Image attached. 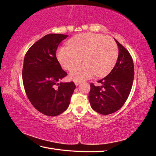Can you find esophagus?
<instances>
[{"mask_svg": "<svg viewBox=\"0 0 156 156\" xmlns=\"http://www.w3.org/2000/svg\"><path fill=\"white\" fill-rule=\"evenodd\" d=\"M74 83H75V84H76V86H78V84H80V81H76V80H74Z\"/></svg>", "mask_w": 156, "mask_h": 156, "instance_id": "esophagus-1", "label": "esophagus"}]
</instances>
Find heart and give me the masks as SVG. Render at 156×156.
<instances>
[{
    "label": "heart",
    "instance_id": "b5f03b06",
    "mask_svg": "<svg viewBox=\"0 0 156 156\" xmlns=\"http://www.w3.org/2000/svg\"><path fill=\"white\" fill-rule=\"evenodd\" d=\"M56 56L60 64L67 70L83 58L85 62L74 66L69 73L70 78L80 81L90 78L94 74L97 77L107 75L117 61L118 49L115 41L111 37L84 33L71 39L67 47H60Z\"/></svg>",
    "mask_w": 156,
    "mask_h": 156
}]
</instances>
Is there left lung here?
Returning <instances> with one entry per match:
<instances>
[{"mask_svg": "<svg viewBox=\"0 0 156 156\" xmlns=\"http://www.w3.org/2000/svg\"><path fill=\"white\" fill-rule=\"evenodd\" d=\"M119 54L117 62L106 77L91 83L89 100L91 108L102 115L113 113L122 107L130 94L134 78V65L130 53L115 40Z\"/></svg>", "mask_w": 156, "mask_h": 156, "instance_id": "8db88e82", "label": "left lung"}]
</instances>
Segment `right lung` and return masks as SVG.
Masks as SVG:
<instances>
[{
    "label": "right lung",
    "instance_id": "add662e5",
    "mask_svg": "<svg viewBox=\"0 0 156 156\" xmlns=\"http://www.w3.org/2000/svg\"><path fill=\"white\" fill-rule=\"evenodd\" d=\"M68 36L49 34L36 41L26 53L23 82L26 95L38 112L56 116L67 109L73 91V82L60 83L67 73L62 69L56 52Z\"/></svg>",
    "mask_w": 156,
    "mask_h": 156
}]
</instances>
